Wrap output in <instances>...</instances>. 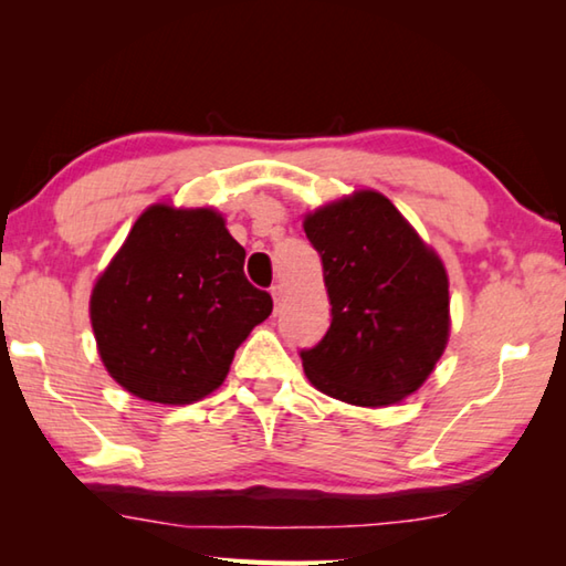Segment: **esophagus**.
I'll return each instance as SVG.
<instances>
[{"instance_id": "1", "label": "esophagus", "mask_w": 566, "mask_h": 566, "mask_svg": "<svg viewBox=\"0 0 566 566\" xmlns=\"http://www.w3.org/2000/svg\"><path fill=\"white\" fill-rule=\"evenodd\" d=\"M272 300H274L276 310H280V304H282V300H284V286H282V284H274V286H272Z\"/></svg>"}]
</instances>
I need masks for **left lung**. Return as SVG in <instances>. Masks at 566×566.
Instances as JSON below:
<instances>
[{
    "label": "left lung",
    "mask_w": 566,
    "mask_h": 566,
    "mask_svg": "<svg viewBox=\"0 0 566 566\" xmlns=\"http://www.w3.org/2000/svg\"><path fill=\"white\" fill-rule=\"evenodd\" d=\"M322 256L332 324L302 349L304 375L324 395L387 407L432 375L449 339V280L399 209L371 189L304 217Z\"/></svg>",
    "instance_id": "8db88e82"
}]
</instances>
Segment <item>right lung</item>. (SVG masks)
Wrapping results in <instances>:
<instances>
[{
	"label": "right lung",
	"instance_id": "1",
	"mask_svg": "<svg viewBox=\"0 0 566 566\" xmlns=\"http://www.w3.org/2000/svg\"><path fill=\"white\" fill-rule=\"evenodd\" d=\"M272 314L244 276V247L214 209L151 205L92 290L99 357L134 397L191 405L222 385L234 352Z\"/></svg>",
	"mask_w": 566,
	"mask_h": 566
}]
</instances>
